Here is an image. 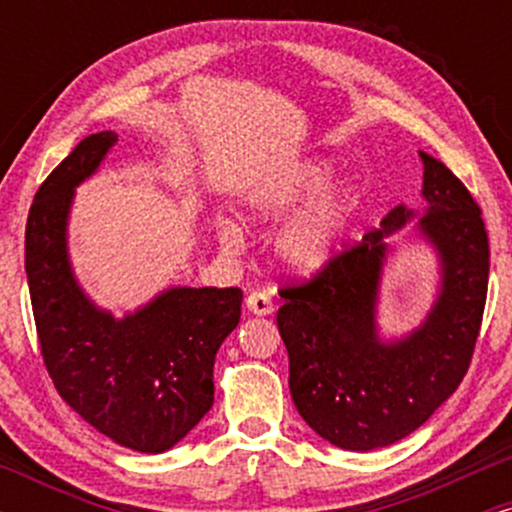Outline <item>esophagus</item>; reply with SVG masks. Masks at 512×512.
<instances>
[{"label":"esophagus","instance_id":"obj_1","mask_svg":"<svg viewBox=\"0 0 512 512\" xmlns=\"http://www.w3.org/2000/svg\"><path fill=\"white\" fill-rule=\"evenodd\" d=\"M245 305H248V310L252 315H269L274 310V303H272V296L264 291H252L248 298H245Z\"/></svg>","mask_w":512,"mask_h":512}]
</instances>
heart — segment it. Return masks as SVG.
<instances>
[{
	"mask_svg": "<svg viewBox=\"0 0 512 512\" xmlns=\"http://www.w3.org/2000/svg\"><path fill=\"white\" fill-rule=\"evenodd\" d=\"M332 173L334 163L330 158L315 156L293 163L284 173L255 187L245 202V211L252 219H279L291 209L301 207L320 189H325ZM346 216H349V195L344 187H330L279 228L274 240L279 260L293 272H320L325 264H330L339 248ZM219 240L226 250H240L243 233L236 223L221 221Z\"/></svg>",
	"mask_w": 512,
	"mask_h": 512,
	"instance_id": "1",
	"label": "heart"
}]
</instances>
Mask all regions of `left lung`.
<instances>
[{
  "instance_id": "1",
  "label": "left lung",
  "mask_w": 512,
  "mask_h": 512,
  "mask_svg": "<svg viewBox=\"0 0 512 512\" xmlns=\"http://www.w3.org/2000/svg\"><path fill=\"white\" fill-rule=\"evenodd\" d=\"M419 156L424 209L397 204L310 284L279 293L276 325L289 351L293 404L317 436L342 450L387 448L424 426L462 383L479 337L489 284L481 211L438 158ZM407 222V239L437 255V296L419 326L385 335L379 291L398 249L391 236Z\"/></svg>"
}]
</instances>
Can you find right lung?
<instances>
[{
	"instance_id": "1",
	"label": "right lung",
	"mask_w": 512,
	"mask_h": 512,
	"mask_svg": "<svg viewBox=\"0 0 512 512\" xmlns=\"http://www.w3.org/2000/svg\"><path fill=\"white\" fill-rule=\"evenodd\" d=\"M117 134H91L50 173L26 223V276L45 366L64 402L122 448L158 455L214 404V361L240 322V289L168 286L117 317L79 284L69 255L76 187Z\"/></svg>"
}]
</instances>
